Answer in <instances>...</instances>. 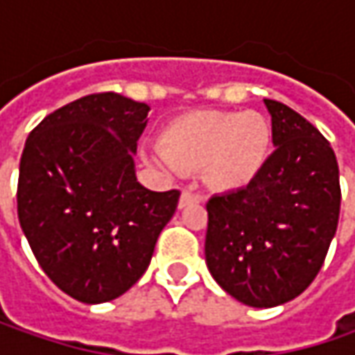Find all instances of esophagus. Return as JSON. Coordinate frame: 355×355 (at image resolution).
Listing matches in <instances>:
<instances>
[{"mask_svg":"<svg viewBox=\"0 0 355 355\" xmlns=\"http://www.w3.org/2000/svg\"><path fill=\"white\" fill-rule=\"evenodd\" d=\"M201 201V196L198 193H191V191H182V198H180V207L184 209L185 205H191V203H199Z\"/></svg>","mask_w":355,"mask_h":355,"instance_id":"esophagus-1","label":"esophagus"}]
</instances>
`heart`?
I'll list each match as a JSON object with an SVG mask.
<instances>
[{
  "label": "heart",
  "mask_w": 355,
  "mask_h": 355,
  "mask_svg": "<svg viewBox=\"0 0 355 355\" xmlns=\"http://www.w3.org/2000/svg\"><path fill=\"white\" fill-rule=\"evenodd\" d=\"M270 126L259 112L201 110L170 122L152 159L175 171H203L217 191L247 187L265 168Z\"/></svg>",
  "instance_id": "b5f03b06"
}]
</instances>
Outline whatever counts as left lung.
I'll return each mask as SVG.
<instances>
[{
  "label": "left lung",
  "instance_id": "obj_1",
  "mask_svg": "<svg viewBox=\"0 0 355 355\" xmlns=\"http://www.w3.org/2000/svg\"><path fill=\"white\" fill-rule=\"evenodd\" d=\"M275 152L247 187L207 201L205 263L252 308L296 298L316 279L338 229L340 170L330 142L286 104L265 98Z\"/></svg>",
  "mask_w": 355,
  "mask_h": 355
}]
</instances>
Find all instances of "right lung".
<instances>
[{"instance_id":"1","label":"right lung","mask_w":355,"mask_h":355,"mask_svg":"<svg viewBox=\"0 0 355 355\" xmlns=\"http://www.w3.org/2000/svg\"><path fill=\"white\" fill-rule=\"evenodd\" d=\"M150 106L98 92L45 116L19 164L17 215L37 263L85 304L114 300L150 265L180 191H150L134 154Z\"/></svg>"}]
</instances>
